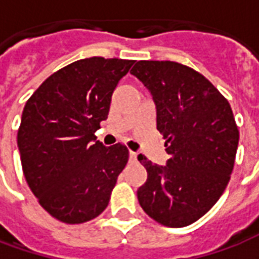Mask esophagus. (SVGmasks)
Here are the masks:
<instances>
[{"label":"esophagus","mask_w":259,"mask_h":259,"mask_svg":"<svg viewBox=\"0 0 259 259\" xmlns=\"http://www.w3.org/2000/svg\"><path fill=\"white\" fill-rule=\"evenodd\" d=\"M129 161L130 162H137V154H136V152H129Z\"/></svg>","instance_id":"1"}]
</instances>
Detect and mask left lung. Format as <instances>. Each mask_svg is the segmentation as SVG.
<instances>
[{"label": "left lung", "instance_id": "8db88e82", "mask_svg": "<svg viewBox=\"0 0 259 259\" xmlns=\"http://www.w3.org/2000/svg\"><path fill=\"white\" fill-rule=\"evenodd\" d=\"M151 93L157 129L165 139V166L139 155L147 182L141 208L168 228L198 221L226 189L239 146V129L228 100L211 81L172 61H139L130 70Z\"/></svg>", "mask_w": 259, "mask_h": 259}]
</instances>
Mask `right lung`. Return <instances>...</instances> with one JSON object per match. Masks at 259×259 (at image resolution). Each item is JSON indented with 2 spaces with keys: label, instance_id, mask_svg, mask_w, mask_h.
<instances>
[{
  "label": "right lung",
  "instance_id": "right-lung-1",
  "mask_svg": "<svg viewBox=\"0 0 259 259\" xmlns=\"http://www.w3.org/2000/svg\"><path fill=\"white\" fill-rule=\"evenodd\" d=\"M133 64L80 59L44 80L26 102L18 130L22 169L40 205L61 222L76 225L98 217L127 163L123 144L102 146L94 133Z\"/></svg>",
  "mask_w": 259,
  "mask_h": 259
}]
</instances>
